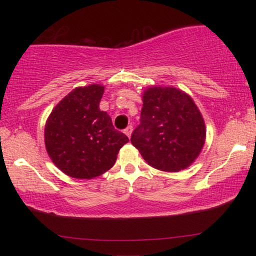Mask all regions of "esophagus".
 I'll return each instance as SVG.
<instances>
[{
  "label": "esophagus",
  "mask_w": 256,
  "mask_h": 256,
  "mask_svg": "<svg viewBox=\"0 0 256 256\" xmlns=\"http://www.w3.org/2000/svg\"><path fill=\"white\" fill-rule=\"evenodd\" d=\"M132 126H128V127L124 129V134L127 135L128 138H130V136H132Z\"/></svg>",
  "instance_id": "34e87169"
}]
</instances>
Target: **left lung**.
Returning <instances> with one entry per match:
<instances>
[{"instance_id":"left-lung-1","label":"left lung","mask_w":256,"mask_h":256,"mask_svg":"<svg viewBox=\"0 0 256 256\" xmlns=\"http://www.w3.org/2000/svg\"><path fill=\"white\" fill-rule=\"evenodd\" d=\"M141 124L130 141L150 166L166 172L186 169L206 140L202 115L192 98L172 86H150L142 93Z\"/></svg>"}]
</instances>
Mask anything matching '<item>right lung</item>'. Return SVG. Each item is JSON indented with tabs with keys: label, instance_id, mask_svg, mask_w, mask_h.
<instances>
[{
	"label": "right lung",
	"instance_id": "add662e5",
	"mask_svg": "<svg viewBox=\"0 0 256 256\" xmlns=\"http://www.w3.org/2000/svg\"><path fill=\"white\" fill-rule=\"evenodd\" d=\"M104 86L76 87L59 101L44 128L48 155L59 170L76 180H92L116 162L129 140L113 127L99 104Z\"/></svg>",
	"mask_w": 256,
	"mask_h": 256
}]
</instances>
